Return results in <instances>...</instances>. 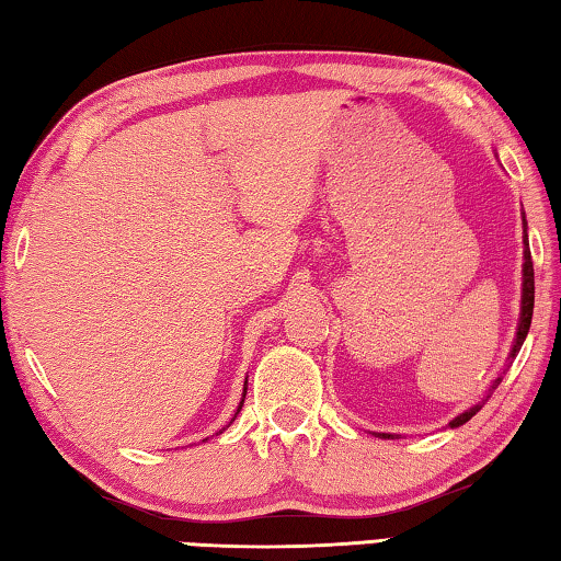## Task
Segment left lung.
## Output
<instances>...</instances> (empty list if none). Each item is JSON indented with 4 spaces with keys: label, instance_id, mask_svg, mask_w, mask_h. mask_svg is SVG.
<instances>
[{
    "label": "left lung",
    "instance_id": "8db88e82",
    "mask_svg": "<svg viewBox=\"0 0 561 561\" xmlns=\"http://www.w3.org/2000/svg\"><path fill=\"white\" fill-rule=\"evenodd\" d=\"M525 221V219H523ZM525 226H527V221H525ZM533 310H535V268H533V255H529V243H527V229H525V268H523V316H519V328H517V337H515V345H513V352H510V357H517V352H519V347H523V342H525V337H527V332H529V325H533ZM500 381H503V377H497L495 379V385L490 387V394H493V391L497 389V385ZM483 409V404H478V407H473V409H468L466 414H460V416H456L454 421H450V428H456V426H463L466 421H470L473 419L478 411ZM381 438H391L389 434H381Z\"/></svg>",
    "mask_w": 561,
    "mask_h": 561
}]
</instances>
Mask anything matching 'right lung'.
Segmentation results:
<instances>
[{
  "label": "right lung",
  "instance_id": "right-lung-1",
  "mask_svg": "<svg viewBox=\"0 0 561 561\" xmlns=\"http://www.w3.org/2000/svg\"><path fill=\"white\" fill-rule=\"evenodd\" d=\"M243 399H245V387H243ZM243 399H241V404H239V409H236V414H239V411H241V407H243ZM236 414H233V419H236ZM233 419H231V421H233ZM221 431H224V428H221ZM221 431H219V434H221ZM204 440H206V438H204Z\"/></svg>",
  "mask_w": 561,
  "mask_h": 561
}]
</instances>
